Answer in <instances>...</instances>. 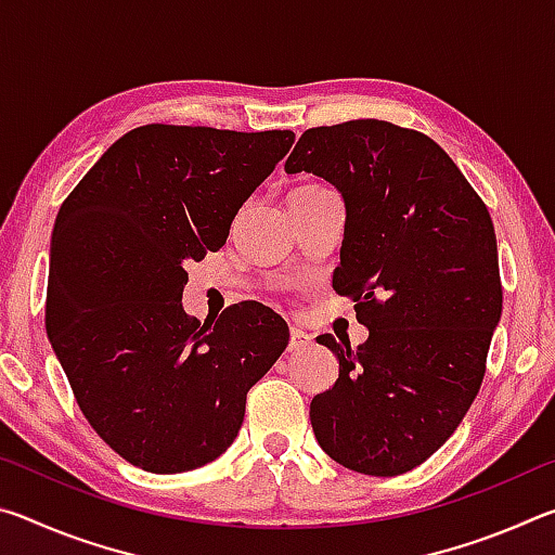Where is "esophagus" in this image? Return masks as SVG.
I'll return each mask as SVG.
<instances>
[{"instance_id":"obj_1","label":"esophagus","mask_w":555,"mask_h":555,"mask_svg":"<svg viewBox=\"0 0 555 555\" xmlns=\"http://www.w3.org/2000/svg\"><path fill=\"white\" fill-rule=\"evenodd\" d=\"M311 345V335L300 331V327H291V337H288V352H300Z\"/></svg>"}]
</instances>
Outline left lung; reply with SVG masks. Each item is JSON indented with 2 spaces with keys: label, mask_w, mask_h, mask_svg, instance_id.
<instances>
[{
  "label": "left lung",
  "mask_w": 555,
  "mask_h": 555,
  "mask_svg": "<svg viewBox=\"0 0 555 555\" xmlns=\"http://www.w3.org/2000/svg\"><path fill=\"white\" fill-rule=\"evenodd\" d=\"M300 171L343 193L333 288L370 331L357 350L318 337L340 377L311 401L313 434L354 473H409L453 436L482 387L502 315L492 218L434 139L384 119L306 129L286 158V173Z\"/></svg>",
  "instance_id": "obj_1"
}]
</instances>
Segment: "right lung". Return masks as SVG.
I'll list each match as a JSON object with an SVG mask.
<instances>
[{
	"label": "right lung",
	"mask_w": 555,
	"mask_h": 555,
	"mask_svg": "<svg viewBox=\"0 0 555 555\" xmlns=\"http://www.w3.org/2000/svg\"><path fill=\"white\" fill-rule=\"evenodd\" d=\"M294 139L291 129L144 125L61 205L46 333L88 424L146 473L220 457L247 391L286 350V321L257 300L201 323L181 298L188 261L228 242L242 203Z\"/></svg>",
	"instance_id": "right-lung-1"
}]
</instances>
